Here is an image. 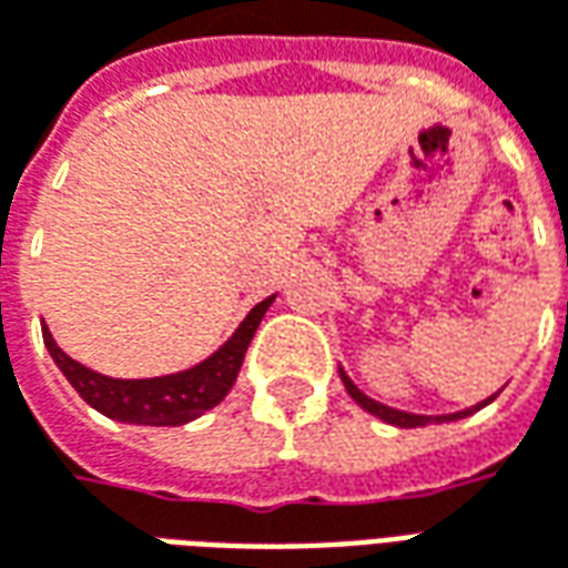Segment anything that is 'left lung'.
<instances>
[{
  "instance_id": "8db88e82",
  "label": "left lung",
  "mask_w": 568,
  "mask_h": 568,
  "mask_svg": "<svg viewBox=\"0 0 568 568\" xmlns=\"http://www.w3.org/2000/svg\"><path fill=\"white\" fill-rule=\"evenodd\" d=\"M337 374H341V381H344V389L349 393V398L356 402L362 410H368L371 417L383 419V423H389V426H398V428H419V426H432V423H456V419H465L471 417V414H477L480 407H487L496 395L501 393H493L489 398H484V402H477V405L465 407V410H456V414H435V417H428V414H410V410H398V407H389V405H381V402H374L371 395H365L362 389H358L356 383L349 381V374H346L341 365H337Z\"/></svg>"
}]
</instances>
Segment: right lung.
I'll return each instance as SVG.
<instances>
[{
    "label": "right lung",
    "instance_id": "add662e5",
    "mask_svg": "<svg viewBox=\"0 0 568 568\" xmlns=\"http://www.w3.org/2000/svg\"><path fill=\"white\" fill-rule=\"evenodd\" d=\"M273 297L248 310L246 320L236 325V332L224 341L212 356L197 362L194 368L163 374V377H142V381H121L105 377L100 371L81 365L57 346L54 334L42 325V337L54 365L72 383V389L103 417L130 423V426H185L191 419L203 417L206 410L222 405L224 395L231 393L236 374L243 368V358L258 332L264 313L271 310Z\"/></svg>",
    "mask_w": 568,
    "mask_h": 568
}]
</instances>
